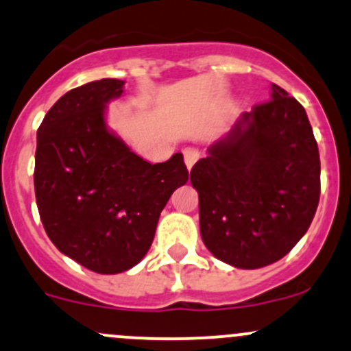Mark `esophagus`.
<instances>
[{
	"mask_svg": "<svg viewBox=\"0 0 351 351\" xmlns=\"http://www.w3.org/2000/svg\"><path fill=\"white\" fill-rule=\"evenodd\" d=\"M183 156H184V163H186V168L191 169L193 168V165L196 163V160L199 158V153L196 152L195 148H186L183 152Z\"/></svg>",
	"mask_w": 351,
	"mask_h": 351,
	"instance_id": "esophagus-1",
	"label": "esophagus"
}]
</instances>
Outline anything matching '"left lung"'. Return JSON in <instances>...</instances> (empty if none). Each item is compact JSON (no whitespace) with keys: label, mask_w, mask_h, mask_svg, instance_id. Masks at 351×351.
<instances>
[{"label":"left lung","mask_w":351,"mask_h":351,"mask_svg":"<svg viewBox=\"0 0 351 351\" xmlns=\"http://www.w3.org/2000/svg\"><path fill=\"white\" fill-rule=\"evenodd\" d=\"M203 243L234 268L275 263L310 228L319 153L305 108L271 84V99L241 114L190 173Z\"/></svg>","instance_id":"1"}]
</instances>
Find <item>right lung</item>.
Here are the masks:
<instances>
[{"instance_id":"obj_1","label":"right lung","mask_w":351,"mask_h":351,"mask_svg":"<svg viewBox=\"0 0 351 351\" xmlns=\"http://www.w3.org/2000/svg\"><path fill=\"white\" fill-rule=\"evenodd\" d=\"M105 78L61 96L38 128L34 193L45 232L61 253L101 275L140 263L169 196L188 182L182 153L152 165L106 126L123 93Z\"/></svg>"}]
</instances>
